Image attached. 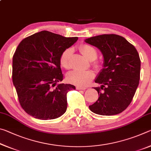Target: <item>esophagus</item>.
Here are the masks:
<instances>
[{
	"label": "esophagus",
	"instance_id": "esophagus-1",
	"mask_svg": "<svg viewBox=\"0 0 151 151\" xmlns=\"http://www.w3.org/2000/svg\"><path fill=\"white\" fill-rule=\"evenodd\" d=\"M76 88L77 89V90H85V89H86L87 88L86 87H82V86H76Z\"/></svg>",
	"mask_w": 151,
	"mask_h": 151
}]
</instances>
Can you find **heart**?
Here are the masks:
<instances>
[{
	"label": "heart",
	"instance_id": "obj_1",
	"mask_svg": "<svg viewBox=\"0 0 151 151\" xmlns=\"http://www.w3.org/2000/svg\"><path fill=\"white\" fill-rule=\"evenodd\" d=\"M80 50L89 60H95L97 57L96 50L91 45H82L80 47ZM72 53V48H66L62 52L60 57V65L66 69H68L70 67V60ZM94 66L96 68L99 67V65L97 63H94ZM93 78L94 73L91 70H75L71 71L67 75V80L69 83L80 86H86Z\"/></svg>",
	"mask_w": 151,
	"mask_h": 151
}]
</instances>
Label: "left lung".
<instances>
[{
    "instance_id": "obj_1",
    "label": "left lung",
    "mask_w": 151,
    "mask_h": 151,
    "mask_svg": "<svg viewBox=\"0 0 151 151\" xmlns=\"http://www.w3.org/2000/svg\"><path fill=\"white\" fill-rule=\"evenodd\" d=\"M85 41L98 48L104 58L103 68L94 80L101 85L94 88L99 97L89 109L100 115L121 113L131 103L139 86V53L133 45L117 35L95 36Z\"/></svg>"
}]
</instances>
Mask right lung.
Returning a JSON list of instances; mask_svg holds the SVG:
<instances>
[{
  "label": "right lung",
  "instance_id": "obj_1",
  "mask_svg": "<svg viewBox=\"0 0 151 151\" xmlns=\"http://www.w3.org/2000/svg\"><path fill=\"white\" fill-rule=\"evenodd\" d=\"M77 40L43 30L20 42L12 58V81L20 106L29 115L50 120L66 112V94L75 86H55L63 79L60 57Z\"/></svg>",
  "mask_w": 151,
  "mask_h": 151
}]
</instances>
